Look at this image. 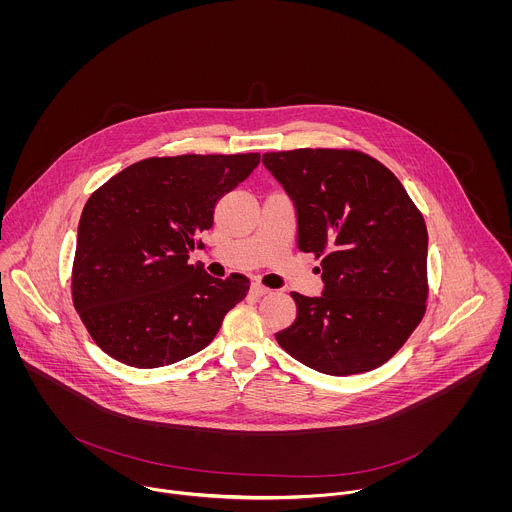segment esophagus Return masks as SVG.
Masks as SVG:
<instances>
[{"mask_svg":"<svg viewBox=\"0 0 512 512\" xmlns=\"http://www.w3.org/2000/svg\"><path fill=\"white\" fill-rule=\"evenodd\" d=\"M250 293H252L254 297H262V295L270 293V290H268L266 286H262V284H258V282H256V284H252V286H250Z\"/></svg>","mask_w":512,"mask_h":512,"instance_id":"34e87169","label":"esophagus"}]
</instances>
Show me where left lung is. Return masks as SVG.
Here are the masks:
<instances>
[{
	"label": "left lung",
	"instance_id": "obj_1",
	"mask_svg": "<svg viewBox=\"0 0 512 512\" xmlns=\"http://www.w3.org/2000/svg\"><path fill=\"white\" fill-rule=\"evenodd\" d=\"M290 195L297 248L321 258V297L292 292L280 347L323 374H361L392 359L428 299V228L398 177L355 149L264 153Z\"/></svg>",
	"mask_w": 512,
	"mask_h": 512
}]
</instances>
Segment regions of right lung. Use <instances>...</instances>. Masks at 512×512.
<instances>
[{
  "instance_id": "obj_1",
  "label": "right lung",
  "mask_w": 512,
  "mask_h": 512,
  "mask_svg": "<svg viewBox=\"0 0 512 512\" xmlns=\"http://www.w3.org/2000/svg\"><path fill=\"white\" fill-rule=\"evenodd\" d=\"M260 153L142 159L96 189L78 222L73 303L94 343L136 368L183 361L205 349L250 280L213 278L189 264L220 197Z\"/></svg>"
}]
</instances>
